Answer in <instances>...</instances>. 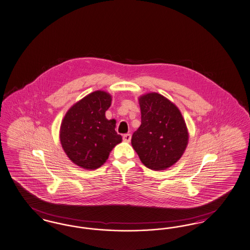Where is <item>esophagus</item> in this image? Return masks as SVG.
<instances>
[{
  "label": "esophagus",
  "instance_id": "1",
  "mask_svg": "<svg viewBox=\"0 0 250 250\" xmlns=\"http://www.w3.org/2000/svg\"><path fill=\"white\" fill-rule=\"evenodd\" d=\"M131 134H125L124 136H123V140L124 141H125V142H129L130 140H131Z\"/></svg>",
  "mask_w": 250,
  "mask_h": 250
}]
</instances>
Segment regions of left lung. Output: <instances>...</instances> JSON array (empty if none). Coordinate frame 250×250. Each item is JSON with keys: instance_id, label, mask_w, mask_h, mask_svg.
<instances>
[{"instance_id": "obj_1", "label": "left lung", "mask_w": 250, "mask_h": 250, "mask_svg": "<svg viewBox=\"0 0 250 250\" xmlns=\"http://www.w3.org/2000/svg\"><path fill=\"white\" fill-rule=\"evenodd\" d=\"M141 125L131 143L148 168L164 170L180 160L188 144V130L180 110L158 93L140 98Z\"/></svg>"}]
</instances>
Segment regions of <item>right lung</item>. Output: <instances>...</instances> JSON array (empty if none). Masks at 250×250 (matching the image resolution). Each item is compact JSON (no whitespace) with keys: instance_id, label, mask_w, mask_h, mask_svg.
Segmentation results:
<instances>
[{"instance_id":"1","label":"right lung","mask_w":250,"mask_h":250,"mask_svg":"<svg viewBox=\"0 0 250 250\" xmlns=\"http://www.w3.org/2000/svg\"><path fill=\"white\" fill-rule=\"evenodd\" d=\"M110 102L108 93L93 92L74 104L62 121V148L70 160L83 168L100 167L112 148L122 141L115 131V120L105 117Z\"/></svg>"}]
</instances>
